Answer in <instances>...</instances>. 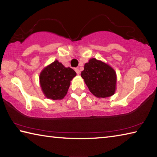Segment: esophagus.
<instances>
[{
  "instance_id": "esophagus-1",
  "label": "esophagus",
  "mask_w": 157,
  "mask_h": 157,
  "mask_svg": "<svg viewBox=\"0 0 157 157\" xmlns=\"http://www.w3.org/2000/svg\"><path fill=\"white\" fill-rule=\"evenodd\" d=\"M75 72L77 73L78 75H79V74L80 73V71H79V69L78 68H75Z\"/></svg>"
}]
</instances>
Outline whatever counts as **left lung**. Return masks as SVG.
Here are the masks:
<instances>
[{
	"label": "left lung",
	"mask_w": 157,
	"mask_h": 157,
	"mask_svg": "<svg viewBox=\"0 0 157 157\" xmlns=\"http://www.w3.org/2000/svg\"><path fill=\"white\" fill-rule=\"evenodd\" d=\"M82 78L89 91L98 98H107L114 94L116 75L113 69L107 63L95 58L84 64Z\"/></svg>",
	"instance_id": "1"
}]
</instances>
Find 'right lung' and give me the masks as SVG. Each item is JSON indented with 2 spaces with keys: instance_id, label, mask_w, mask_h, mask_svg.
<instances>
[{
  "instance_id": "1",
  "label": "right lung",
  "mask_w": 157,
  "mask_h": 157,
  "mask_svg": "<svg viewBox=\"0 0 157 157\" xmlns=\"http://www.w3.org/2000/svg\"><path fill=\"white\" fill-rule=\"evenodd\" d=\"M76 75L70 67H64L62 63L55 61L45 68L39 76L44 95L52 100H60L67 94L71 80Z\"/></svg>"
}]
</instances>
